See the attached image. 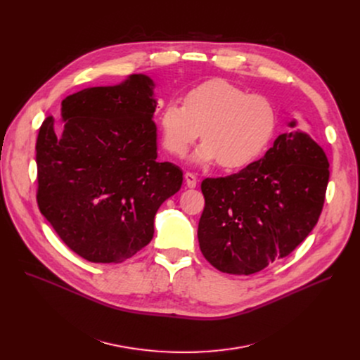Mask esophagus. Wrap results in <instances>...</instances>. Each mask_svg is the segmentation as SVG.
I'll use <instances>...</instances> for the list:
<instances>
[{"mask_svg": "<svg viewBox=\"0 0 360 360\" xmlns=\"http://www.w3.org/2000/svg\"><path fill=\"white\" fill-rule=\"evenodd\" d=\"M185 182H186V186L191 188V189L198 185L196 176H195L193 174H191V172H186V174H185Z\"/></svg>", "mask_w": 360, "mask_h": 360, "instance_id": "1", "label": "esophagus"}]
</instances>
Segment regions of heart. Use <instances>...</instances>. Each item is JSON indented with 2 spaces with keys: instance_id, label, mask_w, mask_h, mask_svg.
Masks as SVG:
<instances>
[{
  "instance_id": "heart-1",
  "label": "heart",
  "mask_w": 360,
  "mask_h": 360,
  "mask_svg": "<svg viewBox=\"0 0 360 360\" xmlns=\"http://www.w3.org/2000/svg\"><path fill=\"white\" fill-rule=\"evenodd\" d=\"M278 129V112L262 95L248 94L225 81L214 79L191 89L184 107L169 102L160 115L165 150L182 158L193 142H203L192 162L210 165L219 161L224 169H242L259 160Z\"/></svg>"
}]
</instances>
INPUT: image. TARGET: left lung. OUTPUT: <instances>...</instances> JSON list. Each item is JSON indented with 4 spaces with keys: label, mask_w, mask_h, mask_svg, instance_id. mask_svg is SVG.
Masks as SVG:
<instances>
[{
    "label": "left lung",
    "mask_w": 360,
    "mask_h": 360,
    "mask_svg": "<svg viewBox=\"0 0 360 360\" xmlns=\"http://www.w3.org/2000/svg\"><path fill=\"white\" fill-rule=\"evenodd\" d=\"M279 134L265 155L225 178L200 185L205 208L198 225L202 255L224 274L252 275L304 240L323 208L329 162L311 135Z\"/></svg>",
    "instance_id": "1"
}]
</instances>
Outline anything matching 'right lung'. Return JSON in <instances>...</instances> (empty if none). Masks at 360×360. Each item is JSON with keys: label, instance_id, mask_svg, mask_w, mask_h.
Listing matches in <instances>:
<instances>
[{"label": "right lung", "instance_id": "right-lung-1", "mask_svg": "<svg viewBox=\"0 0 360 360\" xmlns=\"http://www.w3.org/2000/svg\"><path fill=\"white\" fill-rule=\"evenodd\" d=\"M145 74L94 86L61 102L37 139L41 214L81 258L120 264L153 238V218L182 185V171L157 161L158 101Z\"/></svg>", "mask_w": 360, "mask_h": 360}]
</instances>
